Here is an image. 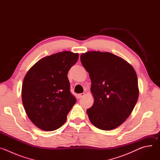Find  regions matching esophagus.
Wrapping results in <instances>:
<instances>
[{
  "label": "esophagus",
  "instance_id": "esophagus-1",
  "mask_svg": "<svg viewBox=\"0 0 160 160\" xmlns=\"http://www.w3.org/2000/svg\"><path fill=\"white\" fill-rule=\"evenodd\" d=\"M85 93H81V94H78L77 97H78V98L80 99V98H82L84 97V96H85Z\"/></svg>",
  "mask_w": 160,
  "mask_h": 160
}]
</instances>
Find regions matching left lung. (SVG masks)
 <instances>
[{
	"label": "left lung",
	"instance_id": "obj_1",
	"mask_svg": "<svg viewBox=\"0 0 160 160\" xmlns=\"http://www.w3.org/2000/svg\"><path fill=\"white\" fill-rule=\"evenodd\" d=\"M91 80L92 106L87 109L96 127L111 130L130 115L139 98L138 80L133 66L108 52L88 51L80 56Z\"/></svg>",
	"mask_w": 160,
	"mask_h": 160
}]
</instances>
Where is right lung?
I'll list each match as a JSON object with an SVG mask.
<instances>
[{
  "label": "right lung",
  "mask_w": 160,
  "mask_h": 160,
  "mask_svg": "<svg viewBox=\"0 0 160 160\" xmlns=\"http://www.w3.org/2000/svg\"><path fill=\"white\" fill-rule=\"evenodd\" d=\"M78 56L70 51L58 52L42 58L27 73L22 85V102L29 119L40 129L60 128L76 103L67 74Z\"/></svg>",
  "instance_id": "obj_1"
}]
</instances>
